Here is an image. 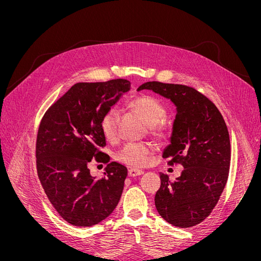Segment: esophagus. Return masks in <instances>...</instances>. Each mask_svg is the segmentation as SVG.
<instances>
[{
  "label": "esophagus",
  "mask_w": 261,
  "mask_h": 261,
  "mask_svg": "<svg viewBox=\"0 0 261 261\" xmlns=\"http://www.w3.org/2000/svg\"><path fill=\"white\" fill-rule=\"evenodd\" d=\"M143 171H140V170H136V169H130V170H128V176L129 177H135V176H139V175H141L143 174Z\"/></svg>",
  "instance_id": "1"
}]
</instances>
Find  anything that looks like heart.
Wrapping results in <instances>:
<instances>
[{"label": "heart", "mask_w": 261, "mask_h": 261, "mask_svg": "<svg viewBox=\"0 0 261 261\" xmlns=\"http://www.w3.org/2000/svg\"><path fill=\"white\" fill-rule=\"evenodd\" d=\"M127 108L132 112L150 125L149 134L156 139H162L167 136V127L161 123L167 117V109L154 97L139 96L133 98L127 102ZM117 115L115 110L110 109L102 115L100 128L107 140H113L116 136ZM152 149L145 144H127L117 152V160L128 165L130 168H143L148 163Z\"/></svg>", "instance_id": "obj_1"}]
</instances>
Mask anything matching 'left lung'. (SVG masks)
Instances as JSON below:
<instances>
[{
	"mask_svg": "<svg viewBox=\"0 0 261 261\" xmlns=\"http://www.w3.org/2000/svg\"><path fill=\"white\" fill-rule=\"evenodd\" d=\"M144 89L175 105L171 144L162 156L170 165L184 168L174 181L160 173L155 208L170 224L192 227L210 215L227 181L231 144L226 124L213 102L192 87L148 82L137 91Z\"/></svg>",
	"mask_w": 261,
	"mask_h": 261,
	"instance_id": "1",
	"label": "left lung"
}]
</instances>
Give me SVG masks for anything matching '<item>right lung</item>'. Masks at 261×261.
Listing matches in <instances>:
<instances>
[{"label": "right lung", "mask_w": 261, "mask_h": 261, "mask_svg": "<svg viewBox=\"0 0 261 261\" xmlns=\"http://www.w3.org/2000/svg\"><path fill=\"white\" fill-rule=\"evenodd\" d=\"M129 90L130 83L121 78L77 83L42 117L36 144L38 176L52 206L69 224H98L120 201L127 169L109 162L100 150L106 146L100 121ZM93 157L108 163L100 180L86 167Z\"/></svg>", "instance_id": "obj_1"}]
</instances>
